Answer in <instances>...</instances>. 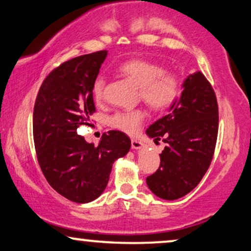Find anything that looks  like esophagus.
<instances>
[{
  "label": "esophagus",
  "mask_w": 251,
  "mask_h": 251,
  "mask_svg": "<svg viewBox=\"0 0 251 251\" xmlns=\"http://www.w3.org/2000/svg\"><path fill=\"white\" fill-rule=\"evenodd\" d=\"M144 147V144L138 140H131V148L132 149H142Z\"/></svg>",
  "instance_id": "obj_1"
}]
</instances>
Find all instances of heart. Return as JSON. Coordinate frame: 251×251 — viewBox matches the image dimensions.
Here are the masks:
<instances>
[{"label":"heart","instance_id":"b5f03b06","mask_svg":"<svg viewBox=\"0 0 251 251\" xmlns=\"http://www.w3.org/2000/svg\"><path fill=\"white\" fill-rule=\"evenodd\" d=\"M119 72L128 78L138 88V98L154 111H163L177 101L181 93L182 80L175 71H166L163 65L145 59L126 60L119 66ZM106 80L98 76L93 83V97L101 102L104 98ZM147 116L144 109L117 111L108 122L113 128L128 134L138 130Z\"/></svg>","mask_w":251,"mask_h":251}]
</instances>
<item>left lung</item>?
<instances>
[{
	"instance_id": "left-lung-1",
	"label": "left lung",
	"mask_w": 251,
	"mask_h": 251,
	"mask_svg": "<svg viewBox=\"0 0 251 251\" xmlns=\"http://www.w3.org/2000/svg\"><path fill=\"white\" fill-rule=\"evenodd\" d=\"M171 111L147 129L166 143L158 170L147 178L152 193L176 200L197 187L211 165L219 130V107L214 89L202 73L190 75Z\"/></svg>"
}]
</instances>
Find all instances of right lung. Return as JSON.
Segmentation results:
<instances>
[{
	"label": "right lung",
	"mask_w": 251,
	"mask_h": 251,
	"mask_svg": "<svg viewBox=\"0 0 251 251\" xmlns=\"http://www.w3.org/2000/svg\"><path fill=\"white\" fill-rule=\"evenodd\" d=\"M106 57L102 50L55 67L40 86L33 108V142L43 175L53 190L73 202L100 197L113 163L131 145L119 130L103 134L98 147L76 134L95 113L93 83Z\"/></svg>",
	"instance_id": "1"
}]
</instances>
